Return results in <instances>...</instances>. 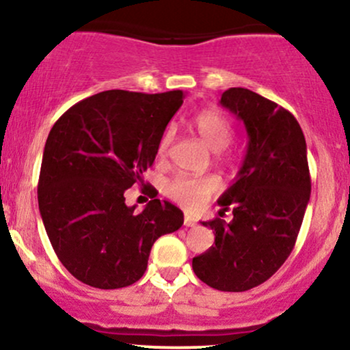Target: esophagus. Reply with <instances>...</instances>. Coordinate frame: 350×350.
I'll return each instance as SVG.
<instances>
[{
    "label": "esophagus",
    "mask_w": 350,
    "mask_h": 350,
    "mask_svg": "<svg viewBox=\"0 0 350 350\" xmlns=\"http://www.w3.org/2000/svg\"><path fill=\"white\" fill-rule=\"evenodd\" d=\"M184 226H186V227H196V226H198V222H196V220L192 219L191 215L186 214V217H184Z\"/></svg>",
    "instance_id": "34e87169"
}]
</instances>
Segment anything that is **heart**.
I'll use <instances>...</instances> for the list:
<instances>
[{"mask_svg": "<svg viewBox=\"0 0 350 350\" xmlns=\"http://www.w3.org/2000/svg\"><path fill=\"white\" fill-rule=\"evenodd\" d=\"M194 128L198 135L202 138V142L211 148L212 151H219L222 154V150L230 144L232 135V124L222 113L214 110H206L199 113L194 118ZM172 142V130L167 128L164 131L161 139L158 143V156L164 158L167 154ZM219 187L217 179L211 176H204V178H194V176L179 174L174 179H171L166 186V194L172 200L183 204L186 207H199L202 206L206 200Z\"/></svg>", "mask_w": 350, "mask_h": 350, "instance_id": "heart-1", "label": "heart"}]
</instances>
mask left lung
<instances>
[{"mask_svg":"<svg viewBox=\"0 0 350 350\" xmlns=\"http://www.w3.org/2000/svg\"><path fill=\"white\" fill-rule=\"evenodd\" d=\"M220 105L243 122L247 154L219 199L220 216L230 208L234 219L202 222L214 230L215 245L192 258V270L211 288L240 293L265 283L290 256L311 178L306 139L290 111L242 87L224 92Z\"/></svg>","mask_w":350,"mask_h":350,"instance_id":"8db88e82","label":"left lung"}]
</instances>
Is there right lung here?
Wrapping results in <instances>:
<instances>
[{"label":"right lung","mask_w":350,"mask_h":350,"mask_svg":"<svg viewBox=\"0 0 350 350\" xmlns=\"http://www.w3.org/2000/svg\"><path fill=\"white\" fill-rule=\"evenodd\" d=\"M180 90H107L70 107L52 126L38 184L39 211L60 263L88 286L116 290L144 275L152 243L183 226V211L151 200L136 214L124 191L143 184Z\"/></svg>","instance_id":"right-lung-1"}]
</instances>
